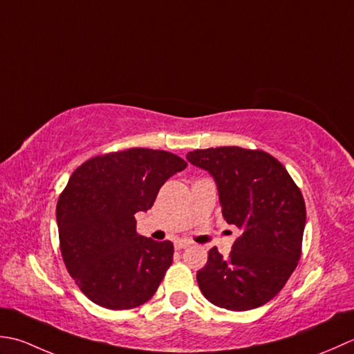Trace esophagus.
Here are the masks:
<instances>
[{
    "label": "esophagus",
    "mask_w": 354,
    "mask_h": 354,
    "mask_svg": "<svg viewBox=\"0 0 354 354\" xmlns=\"http://www.w3.org/2000/svg\"><path fill=\"white\" fill-rule=\"evenodd\" d=\"M174 246H176V249L182 250V249L189 248V246H191V243H189V241H186V240H178V241H176Z\"/></svg>",
    "instance_id": "34e87169"
}]
</instances>
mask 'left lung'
I'll return each mask as SVG.
<instances>
[{"instance_id":"left-lung-1","label":"left lung","mask_w":354,"mask_h":354,"mask_svg":"<svg viewBox=\"0 0 354 354\" xmlns=\"http://www.w3.org/2000/svg\"><path fill=\"white\" fill-rule=\"evenodd\" d=\"M218 189L223 217L241 229L227 257L217 248L197 272L214 306L244 312L275 298L299 261L306 205L299 187L275 157L259 149L220 147L186 154Z\"/></svg>"}]
</instances>
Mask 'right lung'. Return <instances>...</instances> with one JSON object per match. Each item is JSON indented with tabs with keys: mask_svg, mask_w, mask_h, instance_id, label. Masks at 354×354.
<instances>
[{
	"mask_svg": "<svg viewBox=\"0 0 354 354\" xmlns=\"http://www.w3.org/2000/svg\"><path fill=\"white\" fill-rule=\"evenodd\" d=\"M185 168L172 153L131 148L93 157L71 174L56 206L61 254L95 304L134 308L157 292L174 246L137 234L134 214L151 209L165 182Z\"/></svg>",
	"mask_w": 354,
	"mask_h": 354,
	"instance_id": "obj_1",
	"label": "right lung"
}]
</instances>
